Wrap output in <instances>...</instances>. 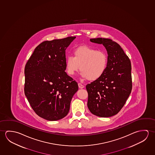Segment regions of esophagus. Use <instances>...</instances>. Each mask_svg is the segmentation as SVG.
I'll list each match as a JSON object with an SVG mask.
<instances>
[{
	"label": "esophagus",
	"mask_w": 155,
	"mask_h": 155,
	"mask_svg": "<svg viewBox=\"0 0 155 155\" xmlns=\"http://www.w3.org/2000/svg\"><path fill=\"white\" fill-rule=\"evenodd\" d=\"M78 86H79V88L82 89L84 88V85L80 84V83H79V84H78Z\"/></svg>",
	"instance_id": "esophagus-1"
}]
</instances>
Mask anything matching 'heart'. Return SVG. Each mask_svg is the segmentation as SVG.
<instances>
[{
    "mask_svg": "<svg viewBox=\"0 0 155 155\" xmlns=\"http://www.w3.org/2000/svg\"><path fill=\"white\" fill-rule=\"evenodd\" d=\"M108 65V57L105 52L87 46H82L74 49L73 56L66 59L67 74L73 75L80 69L81 76L89 81L100 79L106 71Z\"/></svg>",
    "mask_w": 155,
    "mask_h": 155,
    "instance_id": "heart-1",
    "label": "heart"
}]
</instances>
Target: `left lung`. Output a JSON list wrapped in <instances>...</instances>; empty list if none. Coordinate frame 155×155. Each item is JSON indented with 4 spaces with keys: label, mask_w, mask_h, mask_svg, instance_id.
<instances>
[{
    "label": "left lung",
    "mask_w": 155,
    "mask_h": 155,
    "mask_svg": "<svg viewBox=\"0 0 155 155\" xmlns=\"http://www.w3.org/2000/svg\"><path fill=\"white\" fill-rule=\"evenodd\" d=\"M90 41L105 47L108 65L100 79L86 86L88 94L87 106L94 115L109 117L118 113L131 93V62L120 45L112 40L98 38Z\"/></svg>",
    "instance_id": "1"
}]
</instances>
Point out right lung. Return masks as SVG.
Wrapping results in <instances>:
<instances>
[{
    "label": "right lung",
    "mask_w": 155,
    "mask_h": 155,
    "mask_svg": "<svg viewBox=\"0 0 155 155\" xmlns=\"http://www.w3.org/2000/svg\"><path fill=\"white\" fill-rule=\"evenodd\" d=\"M75 38L42 42L26 64L25 95L35 113L46 120L64 117L78 91V83L64 71L65 50Z\"/></svg>",
    "instance_id": "add662e5"
}]
</instances>
